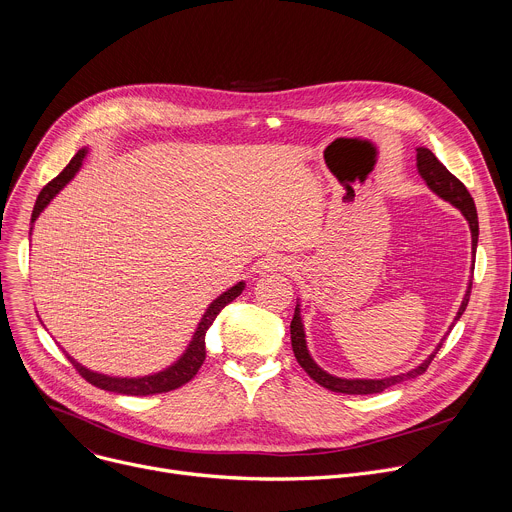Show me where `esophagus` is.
Wrapping results in <instances>:
<instances>
[{"label":"esophagus","instance_id":"esophagus-1","mask_svg":"<svg viewBox=\"0 0 512 512\" xmlns=\"http://www.w3.org/2000/svg\"><path fill=\"white\" fill-rule=\"evenodd\" d=\"M267 269H279V271H289L291 269V263L287 261V259H283V261H271L269 265H265Z\"/></svg>","mask_w":512,"mask_h":512}]
</instances>
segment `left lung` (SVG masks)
I'll use <instances>...</instances> for the list:
<instances>
[{
	"mask_svg": "<svg viewBox=\"0 0 512 512\" xmlns=\"http://www.w3.org/2000/svg\"><path fill=\"white\" fill-rule=\"evenodd\" d=\"M417 170H419V176L425 180V184L429 186L431 192H435L440 198H444L446 202H450L452 206H456L464 216L466 221L470 225V231H472V257H476V247H478V214H476V206H474V200L470 196V192L466 190V186L454 176L448 172V168L437 160L427 148H417ZM472 271H474V261H472ZM470 289H472V281L468 283V289H466V296L462 300V306L454 318V324L460 320V316L464 314L466 306H468V300H470ZM454 324L450 326V330L454 328ZM289 332H291V348H294V354L300 362V367L318 383L322 385L324 389L328 391H334V393H346V395H373V393H381L401 381H407V379H415L417 375L425 373L429 362L433 360V356L437 354V350L442 348V342L437 344L435 352H431L417 369L409 371V373H403V375H395V377H387V379H340V377H334V375H328L326 371H322L318 364L314 362V358L310 356L308 352V346H306V332H304V324H302V316H300V304L296 306V312H294V320H291V326H289Z\"/></svg>",
	"mask_w": 512,
	"mask_h": 512,
	"instance_id": "obj_1",
	"label": "left lung"
}]
</instances>
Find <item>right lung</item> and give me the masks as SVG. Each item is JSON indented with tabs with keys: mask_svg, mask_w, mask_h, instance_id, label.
I'll return each instance as SVG.
<instances>
[{
	"mask_svg": "<svg viewBox=\"0 0 512 512\" xmlns=\"http://www.w3.org/2000/svg\"><path fill=\"white\" fill-rule=\"evenodd\" d=\"M87 156V148L79 150L77 156L72 158L68 162V166L52 180L48 182L36 204H34V210H32V223L36 221V218L40 216V212L48 206V202L72 180L75 178V174L81 170L83 166V160ZM245 289V283L239 281L237 285H233L231 289H227L225 294L218 296L210 306L208 310L204 312L186 352L172 364V367H168L166 371H160L156 375H148V377H137V379H123V377H109V375H101V373H95V371H89L87 367H83V364H79L75 358L68 356V360L72 362V367H75L79 371V375L89 381L91 385L99 387V389H105V391H111V393H119V395H135V397H143V395H156V393H168V391H174L182 385H186L188 381L194 379V375L198 373V369L202 367V362L206 358V346H204V336H206V330L212 326L214 318L218 316V312H221L227 304H231L235 298L241 296V291Z\"/></svg>",
	"mask_w": 512,
	"mask_h": 512,
	"instance_id": "right-lung-1",
	"label": "right lung"
}]
</instances>
